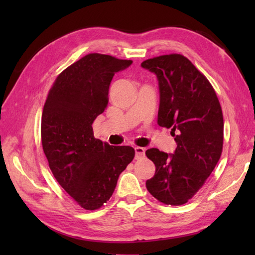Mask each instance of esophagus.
I'll use <instances>...</instances> for the list:
<instances>
[{"mask_svg": "<svg viewBox=\"0 0 255 255\" xmlns=\"http://www.w3.org/2000/svg\"><path fill=\"white\" fill-rule=\"evenodd\" d=\"M134 152H136V155H134V158H136L137 160L141 159L144 156V153H145V149L144 148H141V147H136L134 148Z\"/></svg>", "mask_w": 255, "mask_h": 255, "instance_id": "obj_1", "label": "esophagus"}]
</instances>
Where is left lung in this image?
Listing matches in <instances>:
<instances>
[{"mask_svg": "<svg viewBox=\"0 0 255 255\" xmlns=\"http://www.w3.org/2000/svg\"><path fill=\"white\" fill-rule=\"evenodd\" d=\"M141 67L156 75L158 124L171 128L177 144L174 153L155 148L145 151L155 165L145 186L161 203L183 205L202 188L220 159L224 143L220 103L209 81L182 55L148 59Z\"/></svg>", "mask_w": 255, "mask_h": 255, "instance_id": "left-lung-1", "label": "left lung"}]
</instances>
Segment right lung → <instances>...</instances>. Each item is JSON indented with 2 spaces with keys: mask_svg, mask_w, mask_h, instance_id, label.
<instances>
[{
  "mask_svg": "<svg viewBox=\"0 0 255 255\" xmlns=\"http://www.w3.org/2000/svg\"><path fill=\"white\" fill-rule=\"evenodd\" d=\"M132 63L90 53L58 75L41 116L42 149L61 187L86 210L111 198L121 173L134 156L129 145L94 138L92 124L105 111L115 73Z\"/></svg>",
  "mask_w": 255,
  "mask_h": 255,
  "instance_id": "1",
  "label": "right lung"
}]
</instances>
